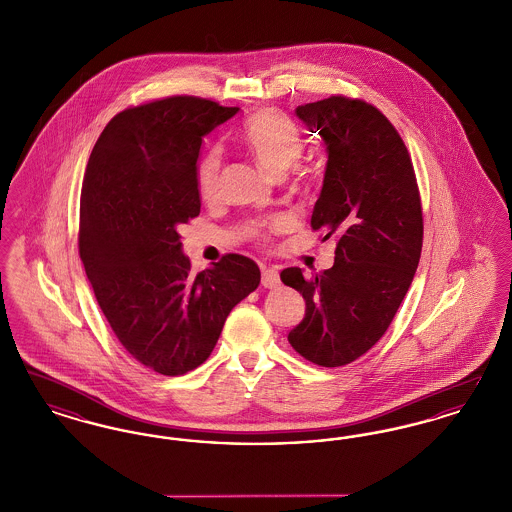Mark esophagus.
I'll use <instances>...</instances> for the list:
<instances>
[{"instance_id":"34e87169","label":"esophagus","mask_w":512,"mask_h":512,"mask_svg":"<svg viewBox=\"0 0 512 512\" xmlns=\"http://www.w3.org/2000/svg\"><path fill=\"white\" fill-rule=\"evenodd\" d=\"M261 284H263L267 290L276 288V286L280 284V274H278V270H274V268H265V270H263Z\"/></svg>"}]
</instances>
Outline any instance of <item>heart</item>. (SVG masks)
Instances as JSON below:
<instances>
[{
  "label": "heart",
  "instance_id": "b5f03b06",
  "mask_svg": "<svg viewBox=\"0 0 512 512\" xmlns=\"http://www.w3.org/2000/svg\"><path fill=\"white\" fill-rule=\"evenodd\" d=\"M244 146L257 157V161L272 174H284L303 153V136L297 124L278 109H263L255 113L242 128ZM222 153L219 147L209 149L197 165V192L201 199H213L219 192ZM286 220L274 219L259 224L251 234L259 240H267L270 234L282 230Z\"/></svg>",
  "mask_w": 512,
  "mask_h": 512
}]
</instances>
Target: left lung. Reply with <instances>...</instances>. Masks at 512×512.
I'll list each match as a JSON object with an SVG mask.
<instances>
[{"label": "left lung", "instance_id": "1", "mask_svg": "<svg viewBox=\"0 0 512 512\" xmlns=\"http://www.w3.org/2000/svg\"><path fill=\"white\" fill-rule=\"evenodd\" d=\"M328 163L311 226L338 236L334 267L280 278L303 295L305 317L288 334L307 361L334 368L357 361L380 340L413 282L422 251V205L413 161L399 132L363 99L330 96L299 105Z\"/></svg>", "mask_w": 512, "mask_h": 512}]
</instances>
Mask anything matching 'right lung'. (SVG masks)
Segmentation results:
<instances>
[{
    "instance_id": "right-lung-1",
    "label": "right lung",
    "mask_w": 512,
    "mask_h": 512,
    "mask_svg": "<svg viewBox=\"0 0 512 512\" xmlns=\"http://www.w3.org/2000/svg\"><path fill=\"white\" fill-rule=\"evenodd\" d=\"M236 113L195 96L128 107L103 128L84 174L78 253L99 309L122 347L165 376L205 363L230 311L261 282L236 253L192 274L178 234L201 209V140Z\"/></svg>"
}]
</instances>
